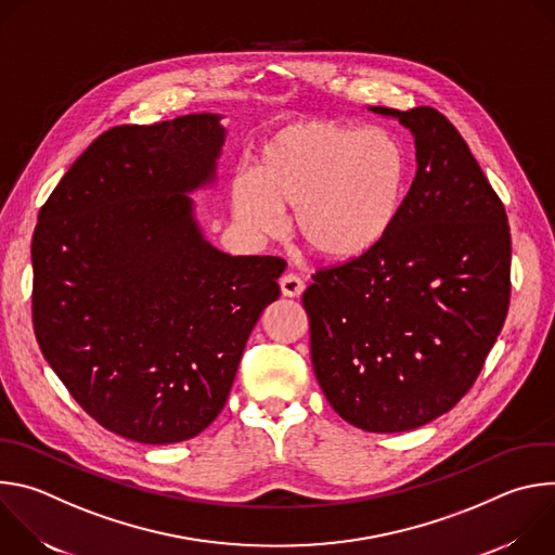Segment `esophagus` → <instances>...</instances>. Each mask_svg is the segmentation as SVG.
<instances>
[{
	"instance_id": "34e87169",
	"label": "esophagus",
	"mask_w": 555,
	"mask_h": 555,
	"mask_svg": "<svg viewBox=\"0 0 555 555\" xmlns=\"http://www.w3.org/2000/svg\"><path fill=\"white\" fill-rule=\"evenodd\" d=\"M305 289V283L296 274H285L281 279V294L287 298H298Z\"/></svg>"
}]
</instances>
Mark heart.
I'll list each match as a JSON object with an SVG mask.
<instances>
[{"mask_svg": "<svg viewBox=\"0 0 555 555\" xmlns=\"http://www.w3.org/2000/svg\"><path fill=\"white\" fill-rule=\"evenodd\" d=\"M409 193V160L384 129H353L327 118L292 120L259 146L253 173L234 176L232 210L244 228L276 236L281 212L319 257L358 261L398 223Z\"/></svg>", "mask_w": 555, "mask_h": 555, "instance_id": "obj_1", "label": "heart"}]
</instances>
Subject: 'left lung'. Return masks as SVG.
<instances>
[{
    "label": "left lung",
    "instance_id": "1",
    "mask_svg": "<svg viewBox=\"0 0 555 555\" xmlns=\"http://www.w3.org/2000/svg\"><path fill=\"white\" fill-rule=\"evenodd\" d=\"M369 112L415 140L402 215L371 255L302 294L311 364L332 409L366 433L448 413L483 369L509 307L505 208L465 140L433 107Z\"/></svg>",
    "mask_w": 555,
    "mask_h": 555
}]
</instances>
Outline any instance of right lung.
Here are the masks:
<instances>
[{
    "label": "right lung",
    "instance_id": "1",
    "mask_svg": "<svg viewBox=\"0 0 555 555\" xmlns=\"http://www.w3.org/2000/svg\"><path fill=\"white\" fill-rule=\"evenodd\" d=\"M221 114L99 135L39 212L33 321L43 358L103 428L151 446L221 413L246 343L281 294L279 257H232L197 221Z\"/></svg>",
    "mask_w": 555,
    "mask_h": 555
}]
</instances>
